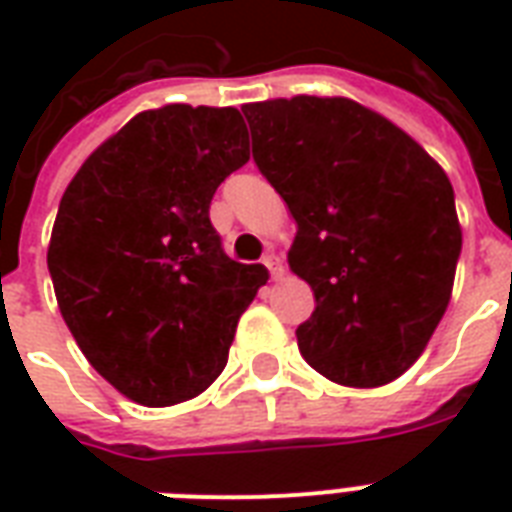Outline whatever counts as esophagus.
Here are the masks:
<instances>
[{
  "mask_svg": "<svg viewBox=\"0 0 512 512\" xmlns=\"http://www.w3.org/2000/svg\"><path fill=\"white\" fill-rule=\"evenodd\" d=\"M263 265L271 271V279H279L281 273H284V265H281V260L276 255H265Z\"/></svg>",
  "mask_w": 512,
  "mask_h": 512,
  "instance_id": "obj_1",
  "label": "esophagus"
}]
</instances>
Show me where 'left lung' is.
<instances>
[{
	"mask_svg": "<svg viewBox=\"0 0 512 512\" xmlns=\"http://www.w3.org/2000/svg\"><path fill=\"white\" fill-rule=\"evenodd\" d=\"M257 170L297 223L289 268L316 311L297 348L327 380L380 388L420 358L446 313L462 228L446 172L350 98L241 106Z\"/></svg>",
	"mask_w": 512,
	"mask_h": 512,
	"instance_id": "left-lung-1",
	"label": "left lung"
}]
</instances>
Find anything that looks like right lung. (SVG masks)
<instances>
[{
    "label": "right lung",
    "instance_id": "1",
    "mask_svg": "<svg viewBox=\"0 0 512 512\" xmlns=\"http://www.w3.org/2000/svg\"><path fill=\"white\" fill-rule=\"evenodd\" d=\"M249 162L236 108L143 111L98 146L60 199L47 268L95 372L143 406L199 396L268 273L223 252L217 185Z\"/></svg>",
    "mask_w": 512,
    "mask_h": 512
}]
</instances>
